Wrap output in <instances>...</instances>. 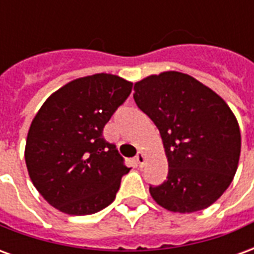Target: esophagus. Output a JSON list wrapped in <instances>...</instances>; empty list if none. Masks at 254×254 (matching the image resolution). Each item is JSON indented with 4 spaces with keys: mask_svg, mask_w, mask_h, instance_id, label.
Returning a JSON list of instances; mask_svg holds the SVG:
<instances>
[{
    "mask_svg": "<svg viewBox=\"0 0 254 254\" xmlns=\"http://www.w3.org/2000/svg\"><path fill=\"white\" fill-rule=\"evenodd\" d=\"M136 162H137L138 166L144 165V162H145V158H144L143 152H137V155H136Z\"/></svg>",
    "mask_w": 254,
    "mask_h": 254,
    "instance_id": "obj_1",
    "label": "esophagus"
}]
</instances>
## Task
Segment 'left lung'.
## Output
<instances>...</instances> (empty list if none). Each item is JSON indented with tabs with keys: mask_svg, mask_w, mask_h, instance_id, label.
Returning a JSON list of instances; mask_svg holds the SVG:
<instances>
[{
	"mask_svg": "<svg viewBox=\"0 0 254 254\" xmlns=\"http://www.w3.org/2000/svg\"><path fill=\"white\" fill-rule=\"evenodd\" d=\"M134 102L159 129L169 162L167 180L149 193L173 212L209 207L238 167L241 132L218 94L189 74L165 72L134 84Z\"/></svg>",
	"mask_w": 254,
	"mask_h": 254,
	"instance_id": "1",
	"label": "left lung"
}]
</instances>
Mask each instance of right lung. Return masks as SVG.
Here are the masks:
<instances>
[{"label": "right lung", "instance_id": "1", "mask_svg": "<svg viewBox=\"0 0 254 254\" xmlns=\"http://www.w3.org/2000/svg\"><path fill=\"white\" fill-rule=\"evenodd\" d=\"M133 84L98 73L73 80L49 98L31 124L25 163L34 187L69 215L99 212L114 201L129 173L103 127L127 99Z\"/></svg>", "mask_w": 254, "mask_h": 254}]
</instances>
